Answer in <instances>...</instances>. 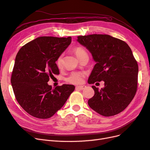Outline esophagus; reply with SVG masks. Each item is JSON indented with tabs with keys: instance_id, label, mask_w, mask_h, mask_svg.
<instances>
[{
	"instance_id": "obj_1",
	"label": "esophagus",
	"mask_w": 150,
	"mask_h": 150,
	"mask_svg": "<svg viewBox=\"0 0 150 150\" xmlns=\"http://www.w3.org/2000/svg\"><path fill=\"white\" fill-rule=\"evenodd\" d=\"M86 88V86H78L76 87V89H79V90H83Z\"/></svg>"
}]
</instances>
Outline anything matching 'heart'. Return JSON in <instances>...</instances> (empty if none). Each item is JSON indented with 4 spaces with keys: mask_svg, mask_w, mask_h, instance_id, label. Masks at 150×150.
I'll list each match as a JSON object with an SVG mask.
<instances>
[{
    "mask_svg": "<svg viewBox=\"0 0 150 150\" xmlns=\"http://www.w3.org/2000/svg\"><path fill=\"white\" fill-rule=\"evenodd\" d=\"M74 52L76 54L79 59L84 56V55L87 54V52L85 51V50L81 47H77L74 49ZM56 66L58 69H62L63 65H64V61H63V56L61 55L59 56L56 60ZM84 73L81 72H73L69 76H67L66 80L67 82L72 83V84H79L83 83L84 78Z\"/></svg>",
    "mask_w": 150,
    "mask_h": 150,
    "instance_id": "1",
    "label": "heart"
}]
</instances>
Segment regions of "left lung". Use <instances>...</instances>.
Wrapping results in <instances>:
<instances>
[{
    "label": "left lung",
    "instance_id": "obj_1",
    "mask_svg": "<svg viewBox=\"0 0 150 150\" xmlns=\"http://www.w3.org/2000/svg\"><path fill=\"white\" fill-rule=\"evenodd\" d=\"M77 41L96 62L88 83L104 82L101 89L92 86L94 95L88 105L104 116L118 114L129 105L137 90L138 66L131 48L123 40L106 34L78 36Z\"/></svg>",
    "mask_w": 150,
    "mask_h": 150
}]
</instances>
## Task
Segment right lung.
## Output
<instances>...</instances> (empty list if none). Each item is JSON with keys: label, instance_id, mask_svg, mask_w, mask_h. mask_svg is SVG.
I'll use <instances>...</instances> for the list:
<instances>
[{"label": "right lung", "instance_id": "right-lung-1", "mask_svg": "<svg viewBox=\"0 0 150 150\" xmlns=\"http://www.w3.org/2000/svg\"><path fill=\"white\" fill-rule=\"evenodd\" d=\"M71 37L43 36L22 46L18 52L11 77L17 102L34 117L47 119L64 106L75 86L63 84L52 89L50 77L59 74L56 60L69 46Z\"/></svg>", "mask_w": 150, "mask_h": 150}]
</instances>
